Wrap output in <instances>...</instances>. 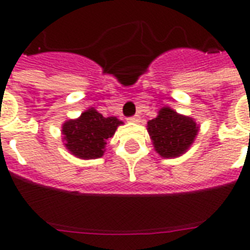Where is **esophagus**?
<instances>
[{"instance_id": "34e87169", "label": "esophagus", "mask_w": 250, "mask_h": 250, "mask_svg": "<svg viewBox=\"0 0 250 250\" xmlns=\"http://www.w3.org/2000/svg\"><path fill=\"white\" fill-rule=\"evenodd\" d=\"M128 122H132V123H137V122H140V118H139V115H133V117L128 118Z\"/></svg>"}]
</instances>
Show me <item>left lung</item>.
I'll return each instance as SVG.
<instances>
[{"instance_id": "8db88e82", "label": "left lung", "mask_w": 250, "mask_h": 250, "mask_svg": "<svg viewBox=\"0 0 250 250\" xmlns=\"http://www.w3.org/2000/svg\"><path fill=\"white\" fill-rule=\"evenodd\" d=\"M198 127L189 117L180 115L174 110L164 107L157 118L148 122V132L154 149L165 158L178 157L193 143Z\"/></svg>"}]
</instances>
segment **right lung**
<instances>
[{
  "label": "right lung",
  "mask_w": 250,
  "mask_h": 250,
  "mask_svg": "<svg viewBox=\"0 0 250 250\" xmlns=\"http://www.w3.org/2000/svg\"><path fill=\"white\" fill-rule=\"evenodd\" d=\"M121 121L115 117L105 118L94 109H89L75 121L66 122L62 127L64 145L74 156L92 160L104 154L106 141L115 132Z\"/></svg>",
  "instance_id": "obj_1"
}]
</instances>
